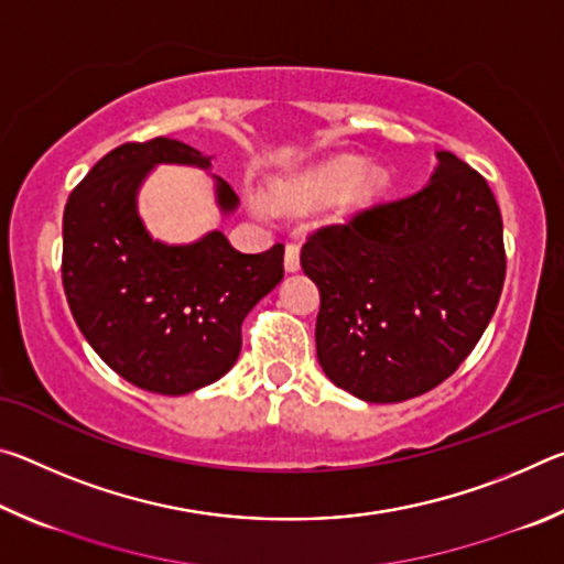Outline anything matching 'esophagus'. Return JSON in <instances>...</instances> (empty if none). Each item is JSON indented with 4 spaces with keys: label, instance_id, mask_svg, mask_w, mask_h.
<instances>
[{
    "label": "esophagus",
    "instance_id": "1",
    "mask_svg": "<svg viewBox=\"0 0 564 564\" xmlns=\"http://www.w3.org/2000/svg\"><path fill=\"white\" fill-rule=\"evenodd\" d=\"M301 269V248L299 243L285 246V271H299Z\"/></svg>",
    "mask_w": 564,
    "mask_h": 564
}]
</instances>
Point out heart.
Segmentation results:
<instances>
[{"instance_id":"heart-1","label":"heart","mask_w":564,"mask_h":564,"mask_svg":"<svg viewBox=\"0 0 564 564\" xmlns=\"http://www.w3.org/2000/svg\"><path fill=\"white\" fill-rule=\"evenodd\" d=\"M388 186V174L380 166H360L358 159L343 156L333 159L328 164L311 171L299 184L285 191L289 204L299 208H318L330 204L333 198L340 196L343 206L356 208L373 198Z\"/></svg>"}]
</instances>
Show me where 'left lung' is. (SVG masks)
<instances>
[{
  "label": "left lung",
  "mask_w": 564,
  "mask_h": 564,
  "mask_svg": "<svg viewBox=\"0 0 564 564\" xmlns=\"http://www.w3.org/2000/svg\"><path fill=\"white\" fill-rule=\"evenodd\" d=\"M415 194L321 226L301 248L318 283V362L368 403H403L470 356L505 283L502 216L492 191L451 151Z\"/></svg>",
  "instance_id": "obj_1"
}]
</instances>
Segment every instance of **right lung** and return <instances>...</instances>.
Segmentation results:
<instances>
[{
    "mask_svg": "<svg viewBox=\"0 0 564 564\" xmlns=\"http://www.w3.org/2000/svg\"><path fill=\"white\" fill-rule=\"evenodd\" d=\"M156 164L208 169L176 139L121 144L91 166L64 206L62 283L76 326L111 370L137 388L184 395L214 383L241 352L248 311L283 279V243L241 253L221 231L166 246L137 216V188ZM218 204L238 196L218 181Z\"/></svg>",
    "mask_w": 564,
    "mask_h": 564,
    "instance_id": "obj_1",
    "label": "right lung"
}]
</instances>
